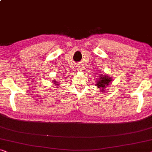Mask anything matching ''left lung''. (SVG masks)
Segmentation results:
<instances>
[{
	"label": "left lung",
	"mask_w": 152,
	"mask_h": 152,
	"mask_svg": "<svg viewBox=\"0 0 152 152\" xmlns=\"http://www.w3.org/2000/svg\"><path fill=\"white\" fill-rule=\"evenodd\" d=\"M112 81V77L107 76L105 74H104V75H103V74H100L99 78H98L97 80H96V84L95 85L96 86L100 89V92H102V91H105L104 89H105L107 87L109 86V85L110 84Z\"/></svg>",
	"instance_id": "left-lung-1"
}]
</instances>
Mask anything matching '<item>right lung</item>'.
Wrapping results in <instances>:
<instances>
[{"instance_id":"1","label":"right lung","mask_w":152,"mask_h":152,"mask_svg":"<svg viewBox=\"0 0 152 152\" xmlns=\"http://www.w3.org/2000/svg\"><path fill=\"white\" fill-rule=\"evenodd\" d=\"M53 83H54V85H56V86H59V84H58V82L57 81H52Z\"/></svg>"}]
</instances>
